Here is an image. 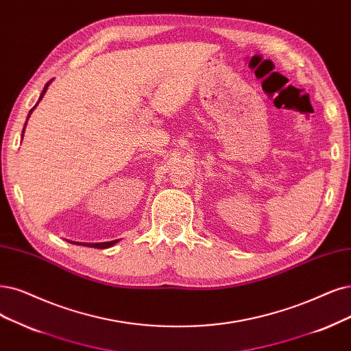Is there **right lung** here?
<instances>
[{"label":"right lung","mask_w":351,"mask_h":351,"mask_svg":"<svg viewBox=\"0 0 351 351\" xmlns=\"http://www.w3.org/2000/svg\"><path fill=\"white\" fill-rule=\"evenodd\" d=\"M51 81H49L46 85H45V88H43V90H42V94H40V98H38V101H40L42 98H43V95H45V93H46V89H47V86H49V84H50ZM38 101H37V104H38ZM36 104V106H37ZM36 106L30 110V112H29V115H27V120H29V117H30V114H32V111L36 108ZM25 124H27V121H25ZM25 124H24V128H25ZM24 128H23V133H24ZM21 138H23V134H21ZM117 241L119 240H112V241H104V243H75V241H71V243H73V244H81V245H86V247H95V249H108V247H111V245H114Z\"/></svg>","instance_id":"right-lung-1"}]
</instances>
